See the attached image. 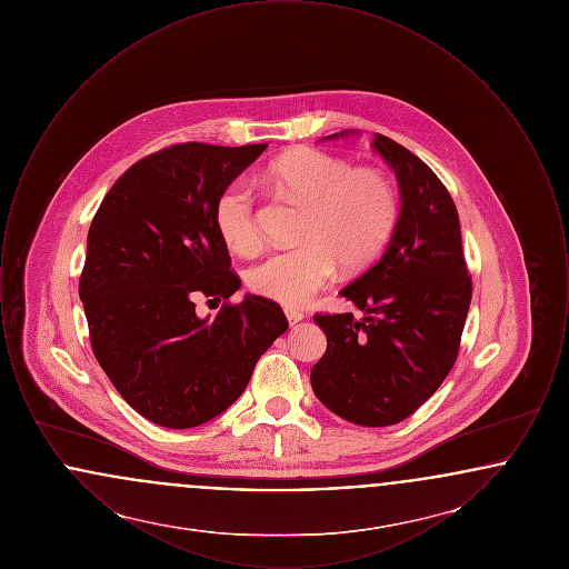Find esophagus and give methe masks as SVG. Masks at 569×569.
<instances>
[{"label": "esophagus", "mask_w": 569, "mask_h": 569, "mask_svg": "<svg viewBox=\"0 0 569 569\" xmlns=\"http://www.w3.org/2000/svg\"><path fill=\"white\" fill-rule=\"evenodd\" d=\"M286 318H288L290 326H297L298 322H302L305 313H300V311H297V309H286Z\"/></svg>", "instance_id": "esophagus-1"}]
</instances>
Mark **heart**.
Returning <instances> with one entry per match:
<instances>
[{
  "label": "heart",
  "mask_w": 569,
  "mask_h": 569,
  "mask_svg": "<svg viewBox=\"0 0 569 569\" xmlns=\"http://www.w3.org/2000/svg\"><path fill=\"white\" fill-rule=\"evenodd\" d=\"M269 179L305 204L295 249L274 251L247 272L258 297L286 307H302L335 277L369 267L390 243L399 223V193L376 170H353L343 158L318 149H298L269 166ZM223 244L249 256L262 244L256 219V198L244 181L219 191L213 209Z\"/></svg>",
  "instance_id": "heart-1"
}]
</instances>
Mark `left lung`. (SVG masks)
<instances>
[{
	"label": "left lung",
	"mask_w": 569,
	"mask_h": 569,
	"mask_svg": "<svg viewBox=\"0 0 569 569\" xmlns=\"http://www.w3.org/2000/svg\"><path fill=\"white\" fill-rule=\"evenodd\" d=\"M373 149L399 179V223L378 262L341 290L365 318L313 316L326 352L311 369V386L343 420L390 427L433 397L455 367L471 277L446 186L392 138L376 134Z\"/></svg>",
	"instance_id": "1"
}]
</instances>
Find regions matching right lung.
<instances>
[{
	"mask_svg": "<svg viewBox=\"0 0 569 569\" xmlns=\"http://www.w3.org/2000/svg\"><path fill=\"white\" fill-rule=\"evenodd\" d=\"M269 144L181 142L130 166L87 234L79 297L91 348L117 392L166 429L209 422L243 395L258 358L288 330L277 302L247 295L217 234V196ZM198 293L223 299L213 321Z\"/></svg>",
	"mask_w": 569,
	"mask_h": 569,
	"instance_id": "obj_1",
	"label": "right lung"
}]
</instances>
